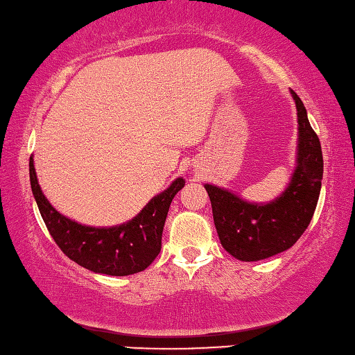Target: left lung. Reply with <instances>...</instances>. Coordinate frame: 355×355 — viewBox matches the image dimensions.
<instances>
[{"label": "left lung", "instance_id": "left-lung-1", "mask_svg": "<svg viewBox=\"0 0 355 355\" xmlns=\"http://www.w3.org/2000/svg\"><path fill=\"white\" fill-rule=\"evenodd\" d=\"M299 139L291 182L277 199L257 204L215 184H205L223 248L243 262H256L289 250L305 232L316 210L324 173L322 150L295 92Z\"/></svg>", "mask_w": 355, "mask_h": 355}]
</instances>
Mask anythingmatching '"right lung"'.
<instances>
[{
  "instance_id": "add662e5",
  "label": "right lung",
  "mask_w": 355,
  "mask_h": 355,
  "mask_svg": "<svg viewBox=\"0 0 355 355\" xmlns=\"http://www.w3.org/2000/svg\"><path fill=\"white\" fill-rule=\"evenodd\" d=\"M30 182L44 223L61 251L78 266L110 277L142 272L155 261L161 251L168 207L184 187V178L178 177L131 221L112 227H93L66 218L52 207L39 187L33 156L30 157Z\"/></svg>"
}]
</instances>
